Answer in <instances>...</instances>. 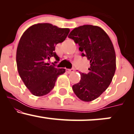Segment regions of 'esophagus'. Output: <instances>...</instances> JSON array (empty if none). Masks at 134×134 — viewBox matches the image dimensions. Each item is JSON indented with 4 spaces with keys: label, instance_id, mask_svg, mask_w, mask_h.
<instances>
[{
    "label": "esophagus",
    "instance_id": "obj_1",
    "mask_svg": "<svg viewBox=\"0 0 134 134\" xmlns=\"http://www.w3.org/2000/svg\"><path fill=\"white\" fill-rule=\"evenodd\" d=\"M66 72H67L68 74L72 73V72H74V69H66Z\"/></svg>",
    "mask_w": 134,
    "mask_h": 134
}]
</instances>
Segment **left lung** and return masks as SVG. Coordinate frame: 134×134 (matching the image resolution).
<instances>
[{
	"mask_svg": "<svg viewBox=\"0 0 134 134\" xmlns=\"http://www.w3.org/2000/svg\"><path fill=\"white\" fill-rule=\"evenodd\" d=\"M68 37L79 44L82 56L90 62L87 74L80 73L81 81L72 86L81 100L98 98L110 86L116 70V55L108 35L100 27L84 25L76 27Z\"/></svg>",
	"mask_w": 134,
	"mask_h": 134,
	"instance_id": "1",
	"label": "left lung"
}]
</instances>
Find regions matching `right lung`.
<instances>
[{
	"label": "right lung",
	"instance_id": "obj_1",
	"mask_svg": "<svg viewBox=\"0 0 134 134\" xmlns=\"http://www.w3.org/2000/svg\"><path fill=\"white\" fill-rule=\"evenodd\" d=\"M69 28H60L49 23H38L27 28L20 38L16 52L18 70L32 94L43 96L51 91L57 79L65 69L55 68L47 60L59 57L55 52L57 44L65 40Z\"/></svg>",
	"mask_w": 134,
	"mask_h": 134
}]
</instances>
